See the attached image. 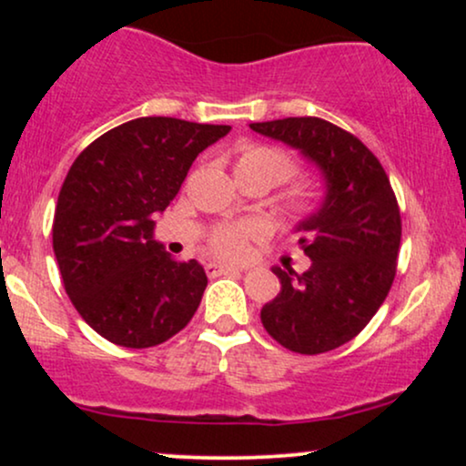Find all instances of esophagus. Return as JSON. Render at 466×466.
<instances>
[{
	"label": "esophagus",
	"instance_id": "obj_1",
	"mask_svg": "<svg viewBox=\"0 0 466 466\" xmlns=\"http://www.w3.org/2000/svg\"><path fill=\"white\" fill-rule=\"evenodd\" d=\"M234 271H238L237 267H229V265H218V263H208L206 265V274L210 278H217V276H226V274H234Z\"/></svg>",
	"mask_w": 466,
	"mask_h": 466
}]
</instances>
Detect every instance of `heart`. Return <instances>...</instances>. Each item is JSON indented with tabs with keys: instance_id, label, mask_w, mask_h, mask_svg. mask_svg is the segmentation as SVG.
Segmentation results:
<instances>
[{
	"instance_id": "1",
	"label": "heart",
	"mask_w": 466,
	"mask_h": 466,
	"mask_svg": "<svg viewBox=\"0 0 466 466\" xmlns=\"http://www.w3.org/2000/svg\"><path fill=\"white\" fill-rule=\"evenodd\" d=\"M234 173L243 186L258 184L263 188H274L296 173V162L287 151L271 144H248L234 157ZM311 192L304 188H291L285 195L289 212L302 217L311 210ZM256 226L251 223H228L218 226L210 237V248L223 258H240L249 248V240L256 237Z\"/></svg>"
}]
</instances>
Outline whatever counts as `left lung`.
<instances>
[{"label":"left lung","instance_id":"obj_1","mask_svg":"<svg viewBox=\"0 0 466 466\" xmlns=\"http://www.w3.org/2000/svg\"><path fill=\"white\" fill-rule=\"evenodd\" d=\"M251 131L298 148L322 170V206L298 232L311 258L304 274L274 267L280 293L260 311L280 346L319 355L360 335L397 274L400 212L381 162L352 133L322 117L251 122Z\"/></svg>","mask_w":466,"mask_h":466}]
</instances>
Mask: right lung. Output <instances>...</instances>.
<instances>
[{
	"instance_id": "right-lung-1",
	"label": "right lung",
	"mask_w": 466,
	"mask_h": 466,
	"mask_svg": "<svg viewBox=\"0 0 466 466\" xmlns=\"http://www.w3.org/2000/svg\"><path fill=\"white\" fill-rule=\"evenodd\" d=\"M228 125L136 117L103 133L74 159L55 210L52 248L80 318L125 349L177 335L199 307L208 278L153 238L155 215L175 199L203 148Z\"/></svg>"
}]
</instances>
